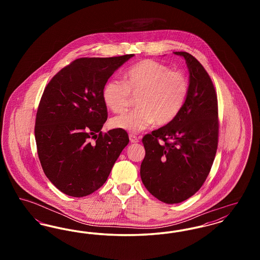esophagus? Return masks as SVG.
<instances>
[{
    "instance_id": "obj_1",
    "label": "esophagus",
    "mask_w": 260,
    "mask_h": 260,
    "mask_svg": "<svg viewBox=\"0 0 260 260\" xmlns=\"http://www.w3.org/2000/svg\"><path fill=\"white\" fill-rule=\"evenodd\" d=\"M129 141L132 142V143H136V142H138V137L137 136H135V135H133V134H131L129 135Z\"/></svg>"
}]
</instances>
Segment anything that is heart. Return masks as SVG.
<instances>
[{
  "label": "heart",
  "mask_w": 260,
  "mask_h": 260,
  "mask_svg": "<svg viewBox=\"0 0 260 260\" xmlns=\"http://www.w3.org/2000/svg\"><path fill=\"white\" fill-rule=\"evenodd\" d=\"M124 82L109 80L102 89L105 106L114 113H123L133 96L137 98L136 110L113 118L112 127L138 133L151 124H170L182 110L189 94V80L183 72L169 65L145 59L131 66Z\"/></svg>",
  "instance_id": "obj_1"
}]
</instances>
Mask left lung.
I'll return each instance as SVG.
<instances>
[{"mask_svg": "<svg viewBox=\"0 0 260 260\" xmlns=\"http://www.w3.org/2000/svg\"><path fill=\"white\" fill-rule=\"evenodd\" d=\"M185 58L189 94L178 116L145 135V157L140 176L144 186L166 204H178L193 196L206 181L218 145L217 95L210 75L190 53Z\"/></svg>", "mask_w": 260, "mask_h": 260, "instance_id": "1", "label": "left lung"}]
</instances>
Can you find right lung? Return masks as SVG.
Returning a JSON list of instances; mask_svg holds the SVG:
<instances>
[{"mask_svg": "<svg viewBox=\"0 0 260 260\" xmlns=\"http://www.w3.org/2000/svg\"><path fill=\"white\" fill-rule=\"evenodd\" d=\"M134 55L78 58L43 92L35 123L38 156L50 182L68 196L85 197L99 189L128 144L124 129L101 132L108 116L102 89Z\"/></svg>", "mask_w": 260, "mask_h": 260, "instance_id": "1", "label": "right lung"}]
</instances>
